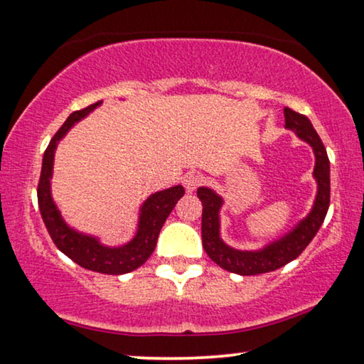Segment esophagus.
Masks as SVG:
<instances>
[{
  "label": "esophagus",
  "mask_w": 364,
  "mask_h": 364,
  "mask_svg": "<svg viewBox=\"0 0 364 364\" xmlns=\"http://www.w3.org/2000/svg\"><path fill=\"white\" fill-rule=\"evenodd\" d=\"M201 181H203V178L198 174H188L183 177V187H186L187 192H193V190L200 186Z\"/></svg>",
  "instance_id": "obj_1"
}]
</instances>
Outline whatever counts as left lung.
<instances>
[{"label": "left lung", "instance_id": "8db88e82", "mask_svg": "<svg viewBox=\"0 0 364 364\" xmlns=\"http://www.w3.org/2000/svg\"><path fill=\"white\" fill-rule=\"evenodd\" d=\"M284 127L296 132V135L303 138L314 149L316 167L314 177L317 178V197L311 213L296 226L291 232L282 237L277 242L267 245L265 249L255 252H242L234 250L220 239V211L223 200L213 190L200 187L197 197L203 205L201 213V242L205 252L208 254L216 265L237 275H260V273L273 272L284 267L289 262L299 257L326 220L328 205H331V161H328L326 146L321 136L312 127L311 120L306 115L298 114L289 107H284Z\"/></svg>", "mask_w": 364, "mask_h": 364}]
</instances>
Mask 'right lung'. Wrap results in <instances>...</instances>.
<instances>
[{
  "mask_svg": "<svg viewBox=\"0 0 364 364\" xmlns=\"http://www.w3.org/2000/svg\"><path fill=\"white\" fill-rule=\"evenodd\" d=\"M99 104L100 100L96 104L87 105L86 109L73 112L65 124L60 127V130L55 133L53 138L50 139L46 153H43L41 178H38L37 187L38 210H41L43 225H46L53 244L66 257H70L75 264L86 268V270L105 273V275H124V273L136 270L138 267H141L149 259V255L153 254L156 247V242H158L161 228H163L167 216L171 215V211L174 210L177 201L183 197L186 190L182 186H176L151 195L141 208L135 239L130 244L124 245V247H104L94 237L82 236V234L73 231L66 226L65 221L61 220L57 206L52 201V195H50L53 153L57 143L63 138L65 133L77 120H81L89 112L96 109Z\"/></svg>",
  "mask_w": 364,
  "mask_h": 364,
  "instance_id": "right-lung-1",
  "label": "right lung"
}]
</instances>
